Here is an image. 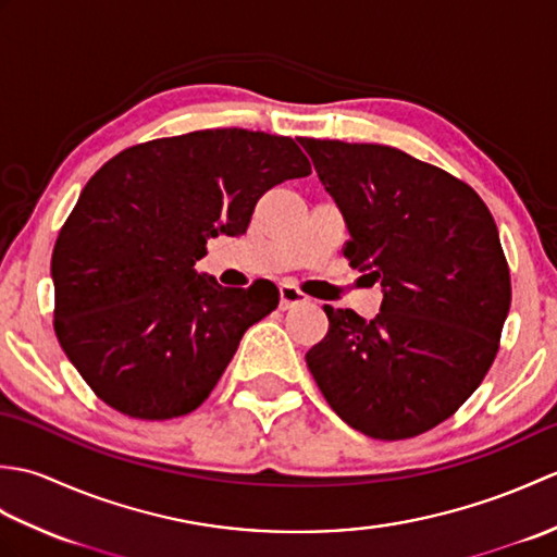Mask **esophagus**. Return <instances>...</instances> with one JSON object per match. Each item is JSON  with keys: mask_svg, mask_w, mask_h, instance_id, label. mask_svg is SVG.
I'll list each match as a JSON object with an SVG mask.
<instances>
[{"mask_svg": "<svg viewBox=\"0 0 557 557\" xmlns=\"http://www.w3.org/2000/svg\"><path fill=\"white\" fill-rule=\"evenodd\" d=\"M309 301V297H306V294L299 289V287H294V285H282L280 287V306L282 309H294V306H299V304H306Z\"/></svg>", "mask_w": 557, "mask_h": 557, "instance_id": "obj_1", "label": "esophagus"}]
</instances>
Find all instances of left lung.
Instances as JSON below:
<instances>
[{"label": "left lung", "instance_id": "obj_1", "mask_svg": "<svg viewBox=\"0 0 557 557\" xmlns=\"http://www.w3.org/2000/svg\"><path fill=\"white\" fill-rule=\"evenodd\" d=\"M347 222L345 258L381 282L373 321L325 306L306 363L327 405L375 441L453 417L486 377L510 311V268L469 184L375 144L299 138Z\"/></svg>", "mask_w": 557, "mask_h": 557}]
</instances>
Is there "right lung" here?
<instances>
[{
    "mask_svg": "<svg viewBox=\"0 0 557 557\" xmlns=\"http://www.w3.org/2000/svg\"><path fill=\"white\" fill-rule=\"evenodd\" d=\"M311 164L287 136L206 128L122 150L90 176L52 251L54 333L104 405L162 421L203 405L272 282L198 272L208 239L244 234L258 198Z\"/></svg>",
    "mask_w": 557,
    "mask_h": 557,
    "instance_id": "add662e5",
    "label": "right lung"
}]
</instances>
